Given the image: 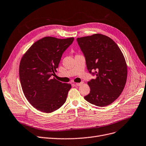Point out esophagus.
<instances>
[{
  "mask_svg": "<svg viewBox=\"0 0 146 146\" xmlns=\"http://www.w3.org/2000/svg\"><path fill=\"white\" fill-rule=\"evenodd\" d=\"M83 82H81V83H76V85L77 86H81L82 85H83Z\"/></svg>",
  "mask_w": 146,
  "mask_h": 146,
  "instance_id": "esophagus-1",
  "label": "esophagus"
}]
</instances>
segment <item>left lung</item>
<instances>
[{"label":"left lung","instance_id":"obj_1","mask_svg":"<svg viewBox=\"0 0 146 146\" xmlns=\"http://www.w3.org/2000/svg\"><path fill=\"white\" fill-rule=\"evenodd\" d=\"M77 41L88 71L96 76L88 82L90 91L84 98L98 106L110 105L119 96L126 83L127 66L123 54L111 38L101 34L78 38Z\"/></svg>","mask_w":146,"mask_h":146}]
</instances>
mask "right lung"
<instances>
[{
	"instance_id": "1",
	"label": "right lung",
	"mask_w": 146,
	"mask_h": 146,
	"mask_svg": "<svg viewBox=\"0 0 146 146\" xmlns=\"http://www.w3.org/2000/svg\"><path fill=\"white\" fill-rule=\"evenodd\" d=\"M73 41V37L45 36L34 43L22 56L19 68L22 89L37 110L50 113L65 103L71 85L51 77L57 72L63 53Z\"/></svg>"
}]
</instances>
